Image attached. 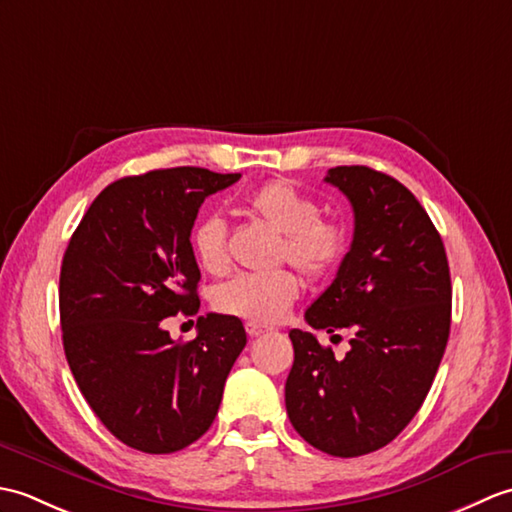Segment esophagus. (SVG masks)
Here are the masks:
<instances>
[{
	"label": "esophagus",
	"instance_id": "esophagus-1",
	"mask_svg": "<svg viewBox=\"0 0 512 512\" xmlns=\"http://www.w3.org/2000/svg\"><path fill=\"white\" fill-rule=\"evenodd\" d=\"M270 332V328H264V325H257V323H246V334L250 336V339H255V336H262Z\"/></svg>",
	"mask_w": 512,
	"mask_h": 512
}]
</instances>
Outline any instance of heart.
I'll use <instances>...</instances> for the list:
<instances>
[{
  "mask_svg": "<svg viewBox=\"0 0 512 512\" xmlns=\"http://www.w3.org/2000/svg\"><path fill=\"white\" fill-rule=\"evenodd\" d=\"M244 209L281 233L279 259L312 281L328 279L350 250V231L341 220L321 217L317 200L290 180H270L250 191ZM191 246L206 273L228 266V226L220 215H204L191 233ZM301 281L292 270L270 275H237L215 288L213 306L248 323L268 325L286 317L299 297Z\"/></svg>",
  "mask_w": 512,
  "mask_h": 512,
  "instance_id": "1",
  "label": "heart"
}]
</instances>
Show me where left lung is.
Returning a JSON list of instances; mask_svg holds the SVG:
<instances>
[{"label":"left lung","instance_id":"8db88e82","mask_svg":"<svg viewBox=\"0 0 512 512\" xmlns=\"http://www.w3.org/2000/svg\"><path fill=\"white\" fill-rule=\"evenodd\" d=\"M325 182L350 200L354 239L306 321L354 339L334 358L312 332L290 330L286 411L314 449L356 458L394 440L427 398L449 341L451 275L440 233L405 184L361 165L334 167Z\"/></svg>","mask_w":512,"mask_h":512}]
</instances>
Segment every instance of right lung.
I'll return each instance as SVG.
<instances>
[{"label":"right lung","mask_w":512,"mask_h":512,"mask_svg":"<svg viewBox=\"0 0 512 512\" xmlns=\"http://www.w3.org/2000/svg\"><path fill=\"white\" fill-rule=\"evenodd\" d=\"M239 173L156 169L105 187L76 226L59 277L63 350L83 398L123 444L176 453L202 438L246 345L231 314L198 317L193 341L165 319L200 310L191 228Z\"/></svg>","instance_id":"obj_1"}]
</instances>
